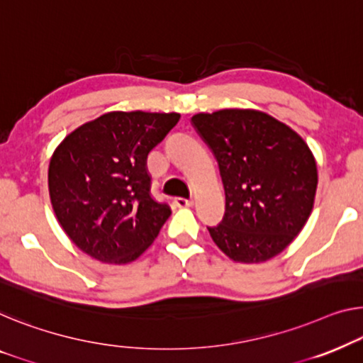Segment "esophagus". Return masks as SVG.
<instances>
[{
    "instance_id": "34e87169",
    "label": "esophagus",
    "mask_w": 363,
    "mask_h": 363,
    "mask_svg": "<svg viewBox=\"0 0 363 363\" xmlns=\"http://www.w3.org/2000/svg\"><path fill=\"white\" fill-rule=\"evenodd\" d=\"M172 203H174L176 207H179V208H186V207H191L192 200L184 199V197H176L174 200H172Z\"/></svg>"
}]
</instances>
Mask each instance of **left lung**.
Returning <instances> with one entry per match:
<instances>
[{
    "label": "left lung",
    "instance_id": "obj_1",
    "mask_svg": "<svg viewBox=\"0 0 363 363\" xmlns=\"http://www.w3.org/2000/svg\"><path fill=\"white\" fill-rule=\"evenodd\" d=\"M192 127L212 150L225 187V215L207 226L236 262H262L294 241L313 210L316 163L298 133L267 113H197Z\"/></svg>",
    "mask_w": 363,
    "mask_h": 363
}]
</instances>
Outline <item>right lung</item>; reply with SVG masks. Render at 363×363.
I'll return each mask as SVG.
<instances>
[{"label":"right lung","mask_w":363,"mask_h":363,"mask_svg":"<svg viewBox=\"0 0 363 363\" xmlns=\"http://www.w3.org/2000/svg\"><path fill=\"white\" fill-rule=\"evenodd\" d=\"M179 118L176 112H109L57 148L48 167L52 207L81 251L127 264L155 241L171 208L151 197L147 156Z\"/></svg>","instance_id":"right-lung-1"}]
</instances>
